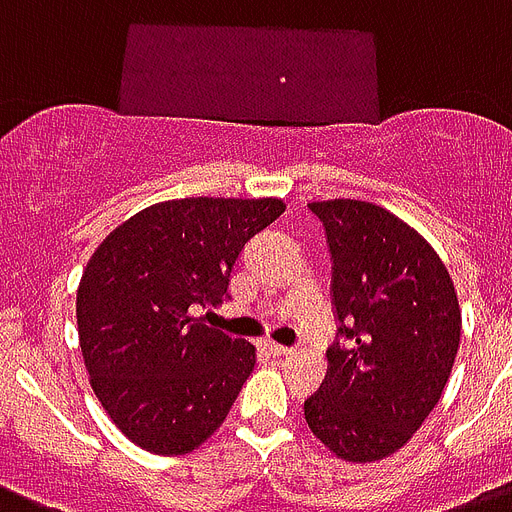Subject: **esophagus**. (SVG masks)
Here are the masks:
<instances>
[{
  "mask_svg": "<svg viewBox=\"0 0 512 512\" xmlns=\"http://www.w3.org/2000/svg\"><path fill=\"white\" fill-rule=\"evenodd\" d=\"M265 349H268L273 356H289V354H294V351H291L289 346H281V343H276V341H265Z\"/></svg>",
  "mask_w": 512,
  "mask_h": 512,
  "instance_id": "esophagus-1",
  "label": "esophagus"
}]
</instances>
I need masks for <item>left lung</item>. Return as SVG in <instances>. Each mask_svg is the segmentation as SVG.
Masks as SVG:
<instances>
[{"label": "left lung", "mask_w": 512, "mask_h": 512, "mask_svg": "<svg viewBox=\"0 0 512 512\" xmlns=\"http://www.w3.org/2000/svg\"><path fill=\"white\" fill-rule=\"evenodd\" d=\"M333 307L349 346L304 401L312 435L349 463L401 450L440 401L461 343L453 278L419 231L380 205L322 200Z\"/></svg>", "instance_id": "8db88e82"}]
</instances>
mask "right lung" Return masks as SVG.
Returning <instances> with one entry per match:
<instances>
[{
	"label": "right lung",
	"mask_w": 512,
	"mask_h": 512,
	"mask_svg": "<svg viewBox=\"0 0 512 512\" xmlns=\"http://www.w3.org/2000/svg\"><path fill=\"white\" fill-rule=\"evenodd\" d=\"M278 197H184L111 231L77 286L90 388L137 448L184 455L223 424L255 346L195 312L223 302L244 244L281 216Z\"/></svg>",
	"instance_id": "obj_1"
}]
</instances>
